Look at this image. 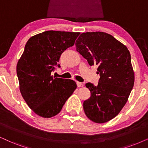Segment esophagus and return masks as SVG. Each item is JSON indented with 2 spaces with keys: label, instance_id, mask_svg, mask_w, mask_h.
Returning a JSON list of instances; mask_svg holds the SVG:
<instances>
[{
  "label": "esophagus",
  "instance_id": "obj_1",
  "mask_svg": "<svg viewBox=\"0 0 148 148\" xmlns=\"http://www.w3.org/2000/svg\"><path fill=\"white\" fill-rule=\"evenodd\" d=\"M76 85H77V87H83V84L82 83H80V82H76Z\"/></svg>",
  "mask_w": 148,
  "mask_h": 148
}]
</instances>
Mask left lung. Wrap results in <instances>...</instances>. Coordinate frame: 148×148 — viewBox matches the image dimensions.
<instances>
[{
	"label": "left lung",
	"instance_id": "left-lung-1",
	"mask_svg": "<svg viewBox=\"0 0 148 148\" xmlns=\"http://www.w3.org/2000/svg\"><path fill=\"white\" fill-rule=\"evenodd\" d=\"M76 50L89 65H98V85L85 84L91 96L83 109L89 119L105 123L121 111L134 86L131 57L126 46L104 32L83 33L76 42Z\"/></svg>",
	"mask_w": 148,
	"mask_h": 148
}]
</instances>
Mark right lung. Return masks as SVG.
I'll return each instance as SVG.
<instances>
[{"label": "right lung", "instance_id": "1", "mask_svg": "<svg viewBox=\"0 0 148 148\" xmlns=\"http://www.w3.org/2000/svg\"><path fill=\"white\" fill-rule=\"evenodd\" d=\"M80 33L47 31L31 37L17 64V76L24 100L39 116L57 115L76 88L74 80L51 76L61 55L74 46Z\"/></svg>", "mask_w": 148, "mask_h": 148}]
</instances>
